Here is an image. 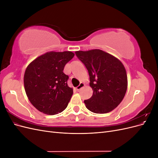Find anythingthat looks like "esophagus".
Masks as SVG:
<instances>
[{
	"instance_id": "34e87169",
	"label": "esophagus",
	"mask_w": 158,
	"mask_h": 158,
	"mask_svg": "<svg viewBox=\"0 0 158 158\" xmlns=\"http://www.w3.org/2000/svg\"><path fill=\"white\" fill-rule=\"evenodd\" d=\"M84 86H85V84L84 83H80V85H78V86L76 87V90H77V91H79L80 89H82Z\"/></svg>"
}]
</instances>
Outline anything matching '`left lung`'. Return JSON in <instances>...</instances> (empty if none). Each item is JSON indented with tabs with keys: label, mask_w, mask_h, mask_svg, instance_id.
<instances>
[{
	"label": "left lung",
	"mask_w": 158,
	"mask_h": 158,
	"mask_svg": "<svg viewBox=\"0 0 158 158\" xmlns=\"http://www.w3.org/2000/svg\"><path fill=\"white\" fill-rule=\"evenodd\" d=\"M76 55L86 67L92 96L84 101L95 113H107L116 108L125 97L127 75L125 66L116 57L100 49L78 51Z\"/></svg>",
	"instance_id": "1"
}]
</instances>
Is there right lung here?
<instances>
[{"label":"right lung","mask_w":158,"mask_h":158,"mask_svg":"<svg viewBox=\"0 0 158 158\" xmlns=\"http://www.w3.org/2000/svg\"><path fill=\"white\" fill-rule=\"evenodd\" d=\"M71 51H50L38 56L27 66L23 83L27 96L38 111L50 115L61 113L73 94L69 87L65 64L73 58Z\"/></svg>","instance_id":"1"}]
</instances>
